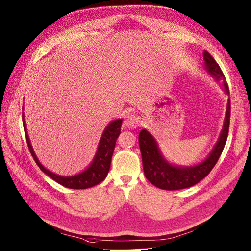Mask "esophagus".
Returning a JSON list of instances; mask_svg holds the SVG:
<instances>
[{"label": "esophagus", "mask_w": 251, "mask_h": 251, "mask_svg": "<svg viewBox=\"0 0 251 251\" xmlns=\"http://www.w3.org/2000/svg\"><path fill=\"white\" fill-rule=\"evenodd\" d=\"M140 124V117L137 114H129V116L126 117L124 121V126L127 128H130V129H134L137 128Z\"/></svg>", "instance_id": "34e87169"}]
</instances>
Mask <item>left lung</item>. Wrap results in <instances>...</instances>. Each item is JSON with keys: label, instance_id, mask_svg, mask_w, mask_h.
<instances>
[{"label": "left lung", "instance_id": "left-lung-1", "mask_svg": "<svg viewBox=\"0 0 251 251\" xmlns=\"http://www.w3.org/2000/svg\"><path fill=\"white\" fill-rule=\"evenodd\" d=\"M203 56L205 69L214 76L217 81H223V88L226 94L229 95L228 84L219 64L214 61L209 52L204 51ZM229 123H230V100L228 99L223 129L221 131L217 144L214 145L210 154L202 163L190 167L176 166L166 161L151 133L146 129H142L139 134V145L142 154L143 169H144L147 180L155 187L165 190L185 189L198 184L208 176L222 154L228 137Z\"/></svg>", "mask_w": 251, "mask_h": 251}]
</instances>
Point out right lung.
I'll return each instance as SVG.
<instances>
[{"mask_svg": "<svg viewBox=\"0 0 251 251\" xmlns=\"http://www.w3.org/2000/svg\"><path fill=\"white\" fill-rule=\"evenodd\" d=\"M22 119H23V126H24V131L26 135L28 148L30 150V153L33 157L34 162L37 163V165L40 167V169L43 171V173L51 177L53 181L61 184L62 186H64V187H67L70 189H86V188L94 187V186L98 185L99 183H101L102 181L105 180V177L107 176V175H108V171L110 168V163H111V157L113 154L114 146H116L117 139L121 133V126L123 120L122 119L114 120L110 122L108 126L105 128V130L103 131V134H102V138L99 142V146L97 149L95 159L92 160L90 166L88 168H86L84 171H82V173L77 174L75 176H62L51 173V171L46 169L40 163L30 144L29 137H28L27 134L24 112L22 113Z\"/></svg>", "mask_w": 251, "mask_h": 251, "instance_id": "obj_1", "label": "right lung"}]
</instances>
